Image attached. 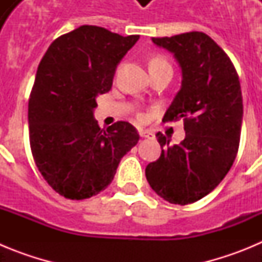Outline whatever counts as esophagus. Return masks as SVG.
Returning <instances> with one entry per match:
<instances>
[{"mask_svg": "<svg viewBox=\"0 0 262 262\" xmlns=\"http://www.w3.org/2000/svg\"><path fill=\"white\" fill-rule=\"evenodd\" d=\"M138 133H139V135L142 136V138H154L155 136L154 131H151V129H147V128H139Z\"/></svg>", "mask_w": 262, "mask_h": 262, "instance_id": "34e87169", "label": "esophagus"}]
</instances>
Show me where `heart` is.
<instances>
[{"instance_id":"obj_1","label":"heart","mask_w":262,"mask_h":262,"mask_svg":"<svg viewBox=\"0 0 262 262\" xmlns=\"http://www.w3.org/2000/svg\"><path fill=\"white\" fill-rule=\"evenodd\" d=\"M160 66H169L168 60L165 59L161 55H156V56L151 57L149 60V68H154V67H160Z\"/></svg>"}]
</instances>
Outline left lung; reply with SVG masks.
Returning <instances> with one entry per match:
<instances>
[{"instance_id":"obj_1","label":"left lung","mask_w":262,"mask_h":262,"mask_svg":"<svg viewBox=\"0 0 262 262\" xmlns=\"http://www.w3.org/2000/svg\"><path fill=\"white\" fill-rule=\"evenodd\" d=\"M170 51L182 69V85L163 120L184 119L186 135L169 145L157 133L159 160L145 168L155 193L174 205H189L212 191L226 177L237 155L243 97L237 72L227 53L206 35L191 31L152 38Z\"/></svg>"}]
</instances>
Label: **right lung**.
Listing matches in <instances>:
<instances>
[{
    "instance_id": "right-lung-1",
    "label": "right lung",
    "mask_w": 262,
    "mask_h": 262,
    "mask_svg": "<svg viewBox=\"0 0 262 262\" xmlns=\"http://www.w3.org/2000/svg\"><path fill=\"white\" fill-rule=\"evenodd\" d=\"M138 39L85 25L55 39L39 64L29 99L30 147L47 184L68 200L105 190L139 142L128 122L103 129L93 117L96 98L111 89Z\"/></svg>"
}]
</instances>
